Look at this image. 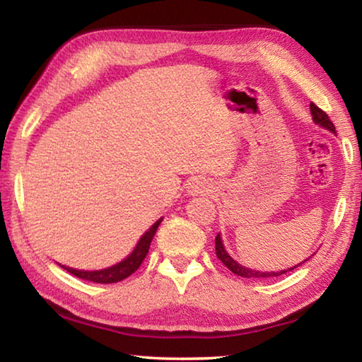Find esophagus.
<instances>
[{"label":"esophagus","instance_id":"obj_1","mask_svg":"<svg viewBox=\"0 0 362 362\" xmlns=\"http://www.w3.org/2000/svg\"><path fill=\"white\" fill-rule=\"evenodd\" d=\"M209 188H211V187L207 185V183H206L204 180H193L192 183H189L188 192H189V194H203V193L211 192Z\"/></svg>","mask_w":362,"mask_h":362}]
</instances>
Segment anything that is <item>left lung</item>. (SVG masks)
<instances>
[{"instance_id": "left-lung-1", "label": "left lung", "mask_w": 362, "mask_h": 362, "mask_svg": "<svg viewBox=\"0 0 362 362\" xmlns=\"http://www.w3.org/2000/svg\"><path fill=\"white\" fill-rule=\"evenodd\" d=\"M310 110H311V115H313V119H315L316 124L322 126L324 129H329V131L335 132V126L332 124V121L329 119V116H327L326 112H322V110L320 107H316L313 102L310 103ZM216 254H217L218 259L222 260V263H223L226 268L231 269L233 273L238 274V276H243V278H273V276H281V274H284L287 272H292V269H296L298 267V265H296L293 268L283 269V272H276V273H274V272H269V273H267V272L265 273H263V272H254V269H249L246 267H241L240 263H236L228 254H226V250H225L223 244H222V240H220V235L216 236ZM300 265H302V263H300Z\"/></svg>"}]
</instances>
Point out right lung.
<instances>
[{"label": "right lung", "instance_id": "1", "mask_svg": "<svg viewBox=\"0 0 362 362\" xmlns=\"http://www.w3.org/2000/svg\"><path fill=\"white\" fill-rule=\"evenodd\" d=\"M159 223H161V218H159L158 222L153 225L151 228L146 231L142 238H140V241L136 246V249L132 250V254L127 257V259L119 262L118 265L110 267V268H105V269H99V272H81V269L66 268L64 265H62V268H65L66 272L73 274V276L81 278V279H86V281H90V283L112 284V283H118V281L126 279L127 276H131V274L136 272V269L140 265H142V262L145 260L146 254H148L151 240H153V236H155Z\"/></svg>", "mask_w": 362, "mask_h": 362}]
</instances>
